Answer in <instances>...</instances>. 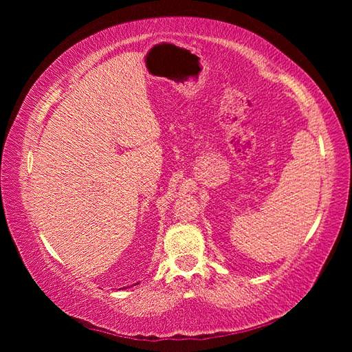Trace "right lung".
<instances>
[{"mask_svg":"<svg viewBox=\"0 0 352 352\" xmlns=\"http://www.w3.org/2000/svg\"><path fill=\"white\" fill-rule=\"evenodd\" d=\"M135 285H138V283H135ZM120 289H124V287H120Z\"/></svg>","mask_w":352,"mask_h":352,"instance_id":"add662e5","label":"right lung"}]
</instances>
